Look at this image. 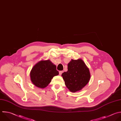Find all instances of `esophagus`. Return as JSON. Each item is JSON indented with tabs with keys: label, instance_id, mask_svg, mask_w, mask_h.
Returning a JSON list of instances; mask_svg holds the SVG:
<instances>
[{
	"label": "esophagus",
	"instance_id": "34e87169",
	"mask_svg": "<svg viewBox=\"0 0 121 121\" xmlns=\"http://www.w3.org/2000/svg\"><path fill=\"white\" fill-rule=\"evenodd\" d=\"M64 72V71H60L59 72V74L61 75L62 74V73Z\"/></svg>",
	"mask_w": 121,
	"mask_h": 121
}]
</instances>
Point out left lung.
Instances as JSON below:
<instances>
[{
	"mask_svg": "<svg viewBox=\"0 0 121 121\" xmlns=\"http://www.w3.org/2000/svg\"><path fill=\"white\" fill-rule=\"evenodd\" d=\"M67 88L74 93L81 90L89 82L90 73L84 61L72 59L68 64V70L62 74Z\"/></svg>",
	"mask_w": 121,
	"mask_h": 121,
	"instance_id": "8db88e82",
	"label": "left lung"
}]
</instances>
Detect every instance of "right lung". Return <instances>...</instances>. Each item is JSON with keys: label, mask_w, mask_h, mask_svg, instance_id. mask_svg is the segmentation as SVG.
I'll list each match as a JSON object with an SVG mask.
<instances>
[{"label": "right lung", "mask_w": 121, "mask_h": 121, "mask_svg": "<svg viewBox=\"0 0 121 121\" xmlns=\"http://www.w3.org/2000/svg\"><path fill=\"white\" fill-rule=\"evenodd\" d=\"M58 74L56 66L48 60L41 61L35 65L30 72V77L34 85L44 88L48 85L55 76Z\"/></svg>", "instance_id": "obj_1"}]
</instances>
